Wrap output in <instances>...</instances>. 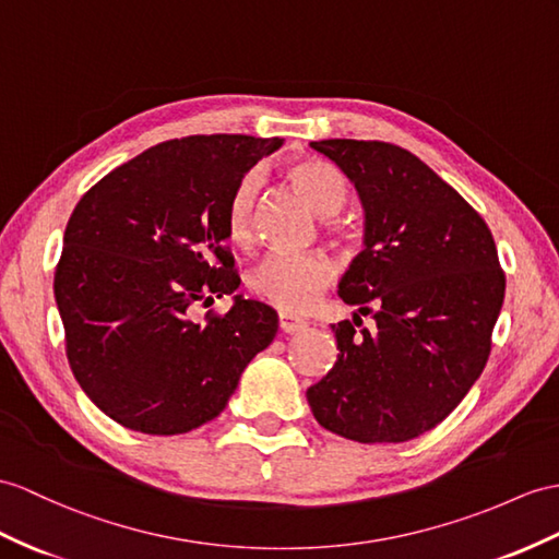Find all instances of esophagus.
Instances as JSON below:
<instances>
[{
    "mask_svg": "<svg viewBox=\"0 0 559 559\" xmlns=\"http://www.w3.org/2000/svg\"><path fill=\"white\" fill-rule=\"evenodd\" d=\"M308 322L306 320H298L294 316H287V312H280V330L284 334H294V332H301L306 330Z\"/></svg>",
    "mask_w": 559,
    "mask_h": 559,
    "instance_id": "obj_1",
    "label": "esophagus"
}]
</instances>
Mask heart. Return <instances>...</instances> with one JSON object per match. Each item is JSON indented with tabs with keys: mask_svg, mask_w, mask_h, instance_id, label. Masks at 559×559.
<instances>
[{
	"mask_svg": "<svg viewBox=\"0 0 559 559\" xmlns=\"http://www.w3.org/2000/svg\"><path fill=\"white\" fill-rule=\"evenodd\" d=\"M284 175L316 213L330 217L344 209L348 182L332 163L322 158H298L289 163ZM255 203L258 180L249 175L237 185L225 215L227 239L239 249H249L255 239ZM330 227L336 225L330 223ZM334 272L332 258L324 253H275L258 265L251 277V289L284 312H306L320 301L334 280Z\"/></svg>",
	"mask_w": 559,
	"mask_h": 559,
	"instance_id": "b5f03b06",
	"label": "heart"
}]
</instances>
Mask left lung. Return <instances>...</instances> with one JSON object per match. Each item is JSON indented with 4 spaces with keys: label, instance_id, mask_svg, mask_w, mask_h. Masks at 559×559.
Segmentation results:
<instances>
[{
    "label": "left lung",
    "instance_id": "obj_1",
    "mask_svg": "<svg viewBox=\"0 0 559 559\" xmlns=\"http://www.w3.org/2000/svg\"><path fill=\"white\" fill-rule=\"evenodd\" d=\"M356 185L365 249L338 282L358 312L332 324L338 356L306 396L324 429L403 443L433 429L484 372L506 272L484 217L427 163L389 142H310ZM372 314V331L355 330Z\"/></svg>",
    "mask_w": 559,
    "mask_h": 559
}]
</instances>
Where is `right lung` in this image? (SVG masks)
<instances>
[{"label":"right lung","mask_w":559,"mask_h":559,"mask_svg":"<svg viewBox=\"0 0 559 559\" xmlns=\"http://www.w3.org/2000/svg\"><path fill=\"white\" fill-rule=\"evenodd\" d=\"M280 138L194 134L122 163L78 201L53 272L68 365L104 415L173 437L225 411L277 312L235 296L225 316L194 306L239 287L225 247L237 185Z\"/></svg>","instance_id":"right-lung-1"}]
</instances>
